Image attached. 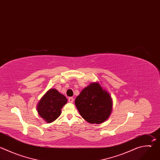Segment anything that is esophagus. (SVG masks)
Returning <instances> with one entry per match:
<instances>
[{
	"instance_id": "1",
	"label": "esophagus",
	"mask_w": 160,
	"mask_h": 160,
	"mask_svg": "<svg viewBox=\"0 0 160 160\" xmlns=\"http://www.w3.org/2000/svg\"><path fill=\"white\" fill-rule=\"evenodd\" d=\"M73 100H74V98H73V97H69V98H68V101H69V102L72 103V102H73Z\"/></svg>"
}]
</instances>
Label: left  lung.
<instances>
[{"mask_svg":"<svg viewBox=\"0 0 160 160\" xmlns=\"http://www.w3.org/2000/svg\"><path fill=\"white\" fill-rule=\"evenodd\" d=\"M75 103L81 116L91 124H100L109 117L112 101L98 83H90L77 97Z\"/></svg>","mask_w":160,"mask_h":160,"instance_id":"obj_1","label":"left lung"}]
</instances>
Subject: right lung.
Masks as SVG:
<instances>
[{
  "instance_id": "obj_1",
  "label": "right lung",
  "mask_w": 160,
  "mask_h": 160,
  "mask_svg": "<svg viewBox=\"0 0 160 160\" xmlns=\"http://www.w3.org/2000/svg\"><path fill=\"white\" fill-rule=\"evenodd\" d=\"M67 102L66 97L56 89H50L42 97L38 105L39 115L48 123L56 120L61 114V109Z\"/></svg>"
}]
</instances>
